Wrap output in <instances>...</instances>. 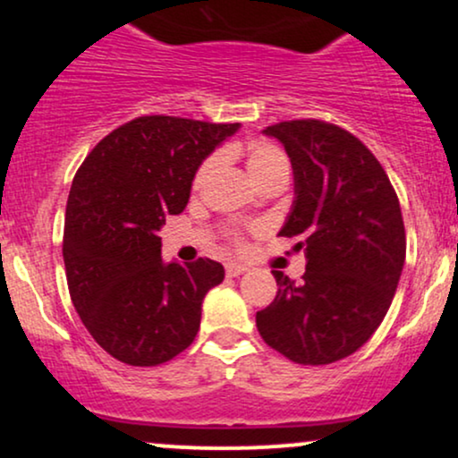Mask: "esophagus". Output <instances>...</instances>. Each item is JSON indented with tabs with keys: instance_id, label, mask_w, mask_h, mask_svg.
<instances>
[{
	"instance_id": "1",
	"label": "esophagus",
	"mask_w": 458,
	"mask_h": 458,
	"mask_svg": "<svg viewBox=\"0 0 458 458\" xmlns=\"http://www.w3.org/2000/svg\"><path fill=\"white\" fill-rule=\"evenodd\" d=\"M245 271H247V267L241 265V262H228V265H225V273H228L230 277L243 276Z\"/></svg>"
}]
</instances>
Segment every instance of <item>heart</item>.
I'll list each match as a JSON object with an SVG mask.
<instances>
[{
  "label": "heart",
  "mask_w": 458,
  "mask_h": 458,
  "mask_svg": "<svg viewBox=\"0 0 458 458\" xmlns=\"http://www.w3.org/2000/svg\"><path fill=\"white\" fill-rule=\"evenodd\" d=\"M217 163H219V157L213 155L198 167L196 181H193L196 182V187H199L204 181H207L208 174L217 167ZM247 170H250V176L254 178L256 182H260L265 181L267 176L276 174V172H288V159L277 146L262 141V144H254L250 150H247Z\"/></svg>",
  "instance_id": "heart-1"
}]
</instances>
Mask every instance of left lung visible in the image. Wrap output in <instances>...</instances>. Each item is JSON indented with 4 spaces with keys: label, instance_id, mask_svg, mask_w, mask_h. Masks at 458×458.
<instances>
[{
    "label": "left lung",
    "instance_id": "8db88e82",
    "mask_svg": "<svg viewBox=\"0 0 458 458\" xmlns=\"http://www.w3.org/2000/svg\"><path fill=\"white\" fill-rule=\"evenodd\" d=\"M262 133L291 157L295 199L280 236L306 247V273L295 282L273 271L277 295L256 312V327L295 364L325 366L355 353L387 314L407 251L401 204L349 131L308 118Z\"/></svg>",
    "mask_w": 458,
    "mask_h": 458
}]
</instances>
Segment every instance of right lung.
<instances>
[{
    "label": "right lung",
    "instance_id": "obj_1",
    "mask_svg": "<svg viewBox=\"0 0 458 458\" xmlns=\"http://www.w3.org/2000/svg\"><path fill=\"white\" fill-rule=\"evenodd\" d=\"M236 131L239 123L140 115L98 141L72 178L62 243L68 293L118 361L159 366L196 338L224 267L165 265L159 230L185 211L198 167Z\"/></svg>",
    "mask_w": 458,
    "mask_h": 458
}]
</instances>
